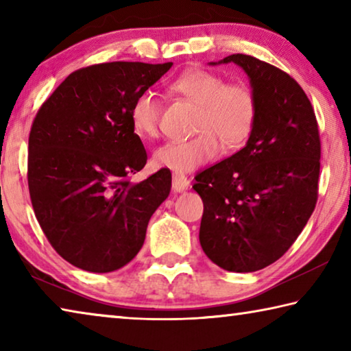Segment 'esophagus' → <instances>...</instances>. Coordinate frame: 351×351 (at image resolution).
<instances>
[{"instance_id":"obj_1","label":"esophagus","mask_w":351,"mask_h":351,"mask_svg":"<svg viewBox=\"0 0 351 351\" xmlns=\"http://www.w3.org/2000/svg\"><path fill=\"white\" fill-rule=\"evenodd\" d=\"M190 186V181L184 173H173V180H171V187H173L175 192H184Z\"/></svg>"}]
</instances>
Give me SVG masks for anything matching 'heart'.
Wrapping results in <instances>:
<instances>
[{
	"instance_id": "heart-1",
	"label": "heart",
	"mask_w": 351,
	"mask_h": 351,
	"mask_svg": "<svg viewBox=\"0 0 351 351\" xmlns=\"http://www.w3.org/2000/svg\"><path fill=\"white\" fill-rule=\"evenodd\" d=\"M171 90L198 106L190 139L169 141L156 148L158 167L176 173L192 171L215 159L226 148L239 147L251 134L257 119V97L245 82H228L207 69H192L171 82ZM162 105L153 91L139 93L130 108V121L142 138L159 132Z\"/></svg>"
}]
</instances>
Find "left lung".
<instances>
[{"instance_id": "8db88e82", "label": "left lung", "mask_w": 351, "mask_h": 351, "mask_svg": "<svg viewBox=\"0 0 351 351\" xmlns=\"http://www.w3.org/2000/svg\"><path fill=\"white\" fill-rule=\"evenodd\" d=\"M230 62L251 80L257 119L246 145L199 171L193 189L204 204V254L226 271L254 272L288 251L316 207L320 138L310 99L293 77L252 56L219 63Z\"/></svg>"}]
</instances>
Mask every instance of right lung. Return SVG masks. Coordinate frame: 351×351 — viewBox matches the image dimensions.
Masks as SVG:
<instances>
[{
	"label": "right lung",
	"instance_id": "1",
	"mask_svg": "<svg viewBox=\"0 0 351 351\" xmlns=\"http://www.w3.org/2000/svg\"><path fill=\"white\" fill-rule=\"evenodd\" d=\"M171 64L111 62L77 69L34 119L27 184L35 217L51 246L77 268L111 272L125 266L169 197V169L130 182L147 162L130 108Z\"/></svg>",
	"mask_w": 351,
	"mask_h": 351
}]
</instances>
